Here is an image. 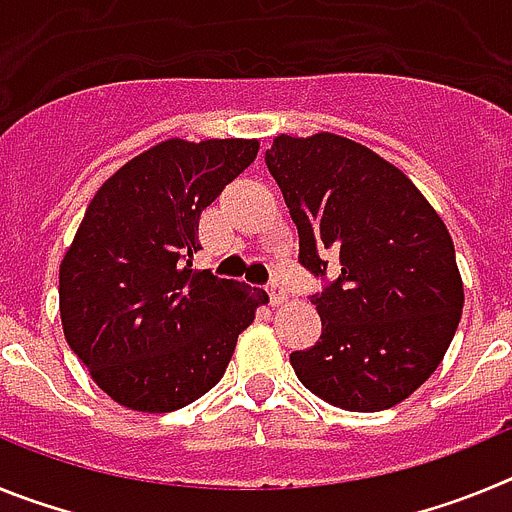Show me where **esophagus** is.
I'll return each instance as SVG.
<instances>
[{"mask_svg":"<svg viewBox=\"0 0 512 512\" xmlns=\"http://www.w3.org/2000/svg\"><path fill=\"white\" fill-rule=\"evenodd\" d=\"M266 292H269L271 307H279L287 297H284V282L279 277H271L269 284H266Z\"/></svg>","mask_w":512,"mask_h":512,"instance_id":"esophagus-1","label":"esophagus"}]
</instances>
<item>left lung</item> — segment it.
<instances>
[{
    "label": "left lung",
    "mask_w": 512,
    "mask_h": 512,
    "mask_svg": "<svg viewBox=\"0 0 512 512\" xmlns=\"http://www.w3.org/2000/svg\"><path fill=\"white\" fill-rule=\"evenodd\" d=\"M300 233L323 333L289 361L320 400L387 410L436 372L464 307L451 235L408 176L354 140L279 135L266 151ZM337 259L339 277H327Z\"/></svg>",
    "instance_id": "1"
}]
</instances>
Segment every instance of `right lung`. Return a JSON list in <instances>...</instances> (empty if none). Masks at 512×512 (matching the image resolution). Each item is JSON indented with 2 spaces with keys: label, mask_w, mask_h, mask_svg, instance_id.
I'll use <instances>...</instances> for the list:
<instances>
[{
  "label": "right lung",
  "mask_w": 512,
  "mask_h": 512,
  "mask_svg": "<svg viewBox=\"0 0 512 512\" xmlns=\"http://www.w3.org/2000/svg\"><path fill=\"white\" fill-rule=\"evenodd\" d=\"M259 153L256 140H166L99 187L63 256V333L94 382L140 413L212 390L259 300L194 271L200 215Z\"/></svg>",
  "instance_id": "right-lung-1"
}]
</instances>
